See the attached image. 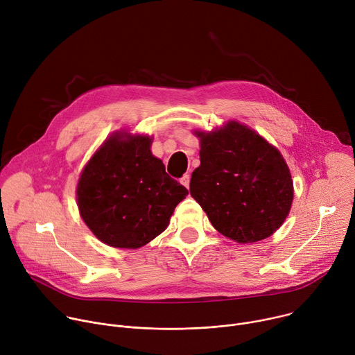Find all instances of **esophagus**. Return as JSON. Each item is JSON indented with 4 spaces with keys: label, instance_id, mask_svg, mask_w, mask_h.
I'll list each match as a JSON object with an SVG mask.
<instances>
[{
    "label": "esophagus",
    "instance_id": "obj_1",
    "mask_svg": "<svg viewBox=\"0 0 355 355\" xmlns=\"http://www.w3.org/2000/svg\"><path fill=\"white\" fill-rule=\"evenodd\" d=\"M181 184L185 187V188H189V175L185 174L182 178H181Z\"/></svg>",
    "mask_w": 355,
    "mask_h": 355
}]
</instances>
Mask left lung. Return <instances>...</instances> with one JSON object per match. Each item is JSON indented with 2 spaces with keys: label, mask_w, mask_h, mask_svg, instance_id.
Here are the masks:
<instances>
[{
  "label": "left lung",
  "mask_w": 355,
  "mask_h": 355,
  "mask_svg": "<svg viewBox=\"0 0 355 355\" xmlns=\"http://www.w3.org/2000/svg\"><path fill=\"white\" fill-rule=\"evenodd\" d=\"M200 164L189 192L225 237L248 244L272 236L289 215L293 181L281 151L237 121L193 129Z\"/></svg>",
  "instance_id": "obj_1"
}]
</instances>
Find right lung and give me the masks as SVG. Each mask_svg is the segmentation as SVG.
<instances>
[{
	"label": "right lung",
	"instance_id": "1",
	"mask_svg": "<svg viewBox=\"0 0 355 355\" xmlns=\"http://www.w3.org/2000/svg\"><path fill=\"white\" fill-rule=\"evenodd\" d=\"M153 136L115 130L80 173L76 198L92 234L115 248H140L163 233L188 189L151 153Z\"/></svg>",
	"mask_w": 355,
	"mask_h": 355
}]
</instances>
